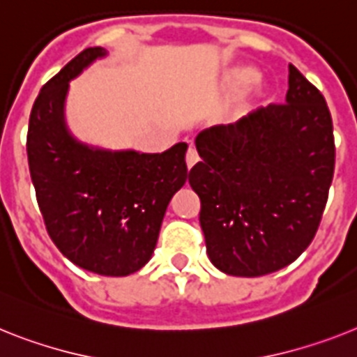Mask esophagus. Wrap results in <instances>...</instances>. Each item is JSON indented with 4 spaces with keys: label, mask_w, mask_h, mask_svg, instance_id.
<instances>
[{
    "label": "esophagus",
    "mask_w": 357,
    "mask_h": 357,
    "mask_svg": "<svg viewBox=\"0 0 357 357\" xmlns=\"http://www.w3.org/2000/svg\"><path fill=\"white\" fill-rule=\"evenodd\" d=\"M197 160H199V158H197L196 149H192V146H190V149L187 151V167H188V170L192 169L194 165L197 163Z\"/></svg>",
    "instance_id": "obj_1"
}]
</instances>
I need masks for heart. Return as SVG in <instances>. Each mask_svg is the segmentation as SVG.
<instances>
[{"label": "heart", "instance_id": "obj_1", "mask_svg": "<svg viewBox=\"0 0 357 357\" xmlns=\"http://www.w3.org/2000/svg\"><path fill=\"white\" fill-rule=\"evenodd\" d=\"M257 70L248 65H236V67L229 68L223 72V76L220 79V91L223 92H238L245 86L252 85L256 82ZM263 94L261 89H256L252 96H241L234 103L230 105L229 109L218 116L215 119V127L225 128V130H232V128L239 127L245 119L248 118V114L252 110V105L256 98Z\"/></svg>", "mask_w": 357, "mask_h": 357}]
</instances>
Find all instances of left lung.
<instances>
[{"instance_id": "1", "label": "left lung", "mask_w": 357, "mask_h": 357, "mask_svg": "<svg viewBox=\"0 0 357 357\" xmlns=\"http://www.w3.org/2000/svg\"><path fill=\"white\" fill-rule=\"evenodd\" d=\"M188 183L202 199L206 254L229 275L257 278L296 261L316 236L334 176V128L323 94L289 65L285 105L196 137Z\"/></svg>"}]
</instances>
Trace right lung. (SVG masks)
Instances as JSON below:
<instances>
[{
	"label": "right lung",
	"instance_id": "obj_1",
	"mask_svg": "<svg viewBox=\"0 0 357 357\" xmlns=\"http://www.w3.org/2000/svg\"><path fill=\"white\" fill-rule=\"evenodd\" d=\"M85 49L47 82L26 136L32 185L47 230L74 265L100 275H128L149 263L170 199L187 181V143L165 152L110 151L79 142L67 125L72 79L98 59Z\"/></svg>",
	"mask_w": 357,
	"mask_h": 357
}]
</instances>
